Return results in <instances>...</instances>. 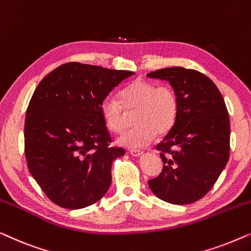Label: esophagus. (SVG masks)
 I'll use <instances>...</instances> for the list:
<instances>
[{"instance_id":"esophagus-1","label":"esophagus","mask_w":251,"mask_h":251,"mask_svg":"<svg viewBox=\"0 0 251 251\" xmlns=\"http://www.w3.org/2000/svg\"><path fill=\"white\" fill-rule=\"evenodd\" d=\"M129 153L132 154L133 157H140V156H142V154H143V151H139V150H130V151H129Z\"/></svg>"}]
</instances>
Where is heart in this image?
Returning <instances> with one entry per match:
<instances>
[{
    "label": "heart",
    "mask_w": 251,
    "mask_h": 251,
    "mask_svg": "<svg viewBox=\"0 0 251 251\" xmlns=\"http://www.w3.org/2000/svg\"><path fill=\"white\" fill-rule=\"evenodd\" d=\"M121 95L124 105L112 97L105 98L101 104L105 125L114 133H123L128 126L126 107L128 112L136 111L134 123L137 126L119 137V146L141 149L152 142L157 133H167L174 125L178 99L172 86H157L152 82L136 79L125 87Z\"/></svg>",
    "instance_id": "1"
}]
</instances>
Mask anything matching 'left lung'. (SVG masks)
<instances>
[{"label": "left lung", "instance_id": "8db88e82", "mask_svg": "<svg viewBox=\"0 0 251 251\" xmlns=\"http://www.w3.org/2000/svg\"><path fill=\"white\" fill-rule=\"evenodd\" d=\"M147 76L167 80L178 99L174 125L156 147L164 167L148 184L166 202H196L213 188L230 157V118L224 99L213 80L197 70L172 67Z\"/></svg>", "mask_w": 251, "mask_h": 251}]
</instances>
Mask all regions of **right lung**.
Returning a JSON list of instances; mask_svg holds the SVG:
<instances>
[{"label": "right lung", "mask_w": 251, "mask_h": 251, "mask_svg": "<svg viewBox=\"0 0 251 251\" xmlns=\"http://www.w3.org/2000/svg\"><path fill=\"white\" fill-rule=\"evenodd\" d=\"M133 74L69 62L38 84L26 111L25 154L30 174L52 202L80 209L107 193L112 161L125 150L109 147L101 104Z\"/></svg>", "instance_id": "obj_1"}]
</instances>
